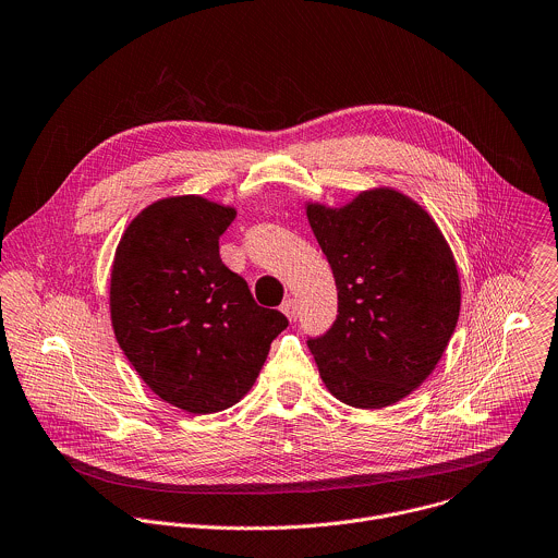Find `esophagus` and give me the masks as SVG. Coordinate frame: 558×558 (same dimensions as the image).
<instances>
[{
    "instance_id": "1",
    "label": "esophagus",
    "mask_w": 558,
    "mask_h": 558,
    "mask_svg": "<svg viewBox=\"0 0 558 558\" xmlns=\"http://www.w3.org/2000/svg\"><path fill=\"white\" fill-rule=\"evenodd\" d=\"M281 312L286 314L288 320H296V316H299V303H296L294 299H286V301L281 303Z\"/></svg>"
}]
</instances>
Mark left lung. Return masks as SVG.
I'll list each match as a JSON object with an SVG mask.
<instances>
[{
	"instance_id": "obj_1",
	"label": "left lung",
	"mask_w": 558,
	"mask_h": 558,
	"mask_svg": "<svg viewBox=\"0 0 558 558\" xmlns=\"http://www.w3.org/2000/svg\"><path fill=\"white\" fill-rule=\"evenodd\" d=\"M305 211L338 288L333 327L307 342L323 383L351 407H389L428 378L454 333V255L430 214L393 187Z\"/></svg>"
}]
</instances>
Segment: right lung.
<instances>
[{
	"label": "right lung",
	"instance_id": "right-lung-1",
	"mask_svg": "<svg viewBox=\"0 0 558 558\" xmlns=\"http://www.w3.org/2000/svg\"><path fill=\"white\" fill-rule=\"evenodd\" d=\"M233 218L235 207L198 194L160 198L128 225L112 262L117 342L147 387L187 413L235 404L288 327L220 259Z\"/></svg>",
	"mask_w": 558,
	"mask_h": 558
}]
</instances>
